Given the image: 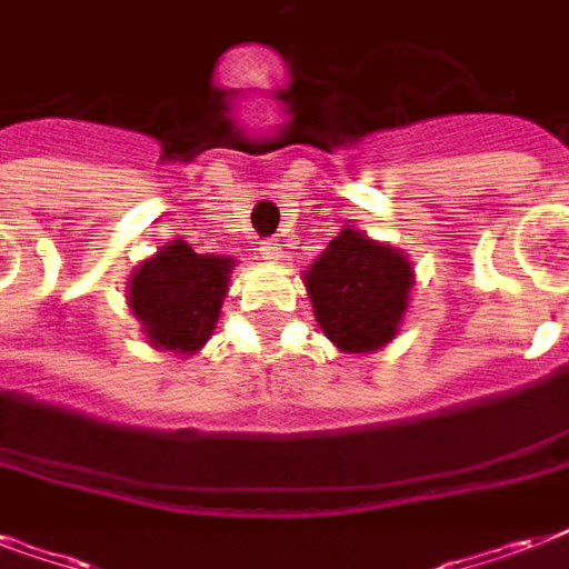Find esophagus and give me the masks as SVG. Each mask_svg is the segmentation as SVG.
I'll return each instance as SVG.
<instances>
[{
  "instance_id": "esophagus-1",
  "label": "esophagus",
  "mask_w": 569,
  "mask_h": 569,
  "mask_svg": "<svg viewBox=\"0 0 569 569\" xmlns=\"http://www.w3.org/2000/svg\"><path fill=\"white\" fill-rule=\"evenodd\" d=\"M259 253L268 259V262H277V259H283V248L277 244V241H259Z\"/></svg>"
}]
</instances>
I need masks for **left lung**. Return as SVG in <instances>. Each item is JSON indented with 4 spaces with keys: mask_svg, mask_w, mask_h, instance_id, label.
<instances>
[{
    "mask_svg": "<svg viewBox=\"0 0 569 569\" xmlns=\"http://www.w3.org/2000/svg\"><path fill=\"white\" fill-rule=\"evenodd\" d=\"M416 283L405 250L369 239L348 223L312 266L303 286L321 333L342 355H372L398 337Z\"/></svg>",
    "mask_w": 569,
    "mask_h": 569,
    "instance_id": "1",
    "label": "left lung"
}]
</instances>
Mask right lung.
I'll list each match as a JSON object with an SVG mask.
<instances>
[{
  "instance_id": "add662e5",
  "label": "right lung",
  "mask_w": 569,
  "mask_h": 569,
  "mask_svg": "<svg viewBox=\"0 0 569 569\" xmlns=\"http://www.w3.org/2000/svg\"><path fill=\"white\" fill-rule=\"evenodd\" d=\"M236 259L194 253L171 239L129 274V310L156 351L189 357L209 342L221 319Z\"/></svg>"
}]
</instances>
